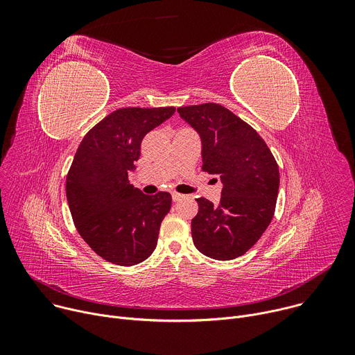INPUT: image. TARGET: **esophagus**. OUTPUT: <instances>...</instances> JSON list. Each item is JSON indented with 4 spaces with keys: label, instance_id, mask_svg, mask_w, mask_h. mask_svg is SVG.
Returning <instances> with one entry per match:
<instances>
[{
    "label": "esophagus",
    "instance_id": "1",
    "mask_svg": "<svg viewBox=\"0 0 355 355\" xmlns=\"http://www.w3.org/2000/svg\"><path fill=\"white\" fill-rule=\"evenodd\" d=\"M171 196H173V200H174V202H178V200H181V199L184 198V195L180 193V192H173Z\"/></svg>",
    "mask_w": 355,
    "mask_h": 355
}]
</instances>
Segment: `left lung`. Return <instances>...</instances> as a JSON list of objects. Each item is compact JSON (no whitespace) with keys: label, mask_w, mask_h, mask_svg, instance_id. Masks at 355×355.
I'll return each instance as SVG.
<instances>
[{"label":"left lung","mask_w":355,"mask_h":355,"mask_svg":"<svg viewBox=\"0 0 355 355\" xmlns=\"http://www.w3.org/2000/svg\"><path fill=\"white\" fill-rule=\"evenodd\" d=\"M180 116L202 140V171L219 174V205L196 198L191 222L195 247L211 259L233 260L254 245L271 223L279 187L278 164L263 137L227 108L181 107Z\"/></svg>","instance_id":"8db88e82"}]
</instances>
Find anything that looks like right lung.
Masks as SVG:
<instances>
[{
  "instance_id": "add662e5",
  "label": "right lung",
  "mask_w": 355,
  "mask_h": 355,
  "mask_svg": "<svg viewBox=\"0 0 355 355\" xmlns=\"http://www.w3.org/2000/svg\"><path fill=\"white\" fill-rule=\"evenodd\" d=\"M175 112L174 107L121 108L98 122L81 140L66 180L77 232L99 257L130 267L157 245L171 195H144L129 182L143 137Z\"/></svg>"
}]
</instances>
